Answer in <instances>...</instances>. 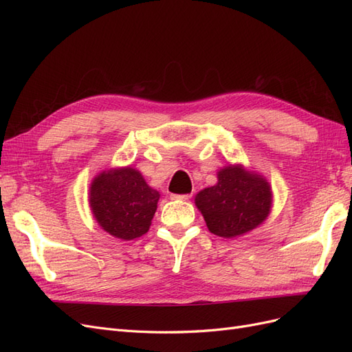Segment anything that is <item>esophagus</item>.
Listing matches in <instances>:
<instances>
[{
    "label": "esophagus",
    "instance_id": "esophagus-1",
    "mask_svg": "<svg viewBox=\"0 0 352 352\" xmlns=\"http://www.w3.org/2000/svg\"><path fill=\"white\" fill-rule=\"evenodd\" d=\"M190 197H192V195H189V194H184V195H177V194H173V195H172V199L188 201V199H190Z\"/></svg>",
    "mask_w": 352,
    "mask_h": 352
}]
</instances>
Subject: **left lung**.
<instances>
[{
  "instance_id": "8db88e82",
  "label": "left lung",
  "mask_w": 352,
  "mask_h": 352,
  "mask_svg": "<svg viewBox=\"0 0 352 352\" xmlns=\"http://www.w3.org/2000/svg\"><path fill=\"white\" fill-rule=\"evenodd\" d=\"M217 177V185L195 197L208 230L221 238H235L261 225L272 207L265 179L236 166L221 168Z\"/></svg>"
}]
</instances>
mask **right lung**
<instances>
[{
  "label": "right lung",
  "instance_id": "add662e5",
  "mask_svg": "<svg viewBox=\"0 0 352 352\" xmlns=\"http://www.w3.org/2000/svg\"><path fill=\"white\" fill-rule=\"evenodd\" d=\"M160 194L135 168H114L94 179L89 204L98 225L110 235L131 241L148 232Z\"/></svg>",
  "mask_w": 352,
  "mask_h": 352
}]
</instances>
